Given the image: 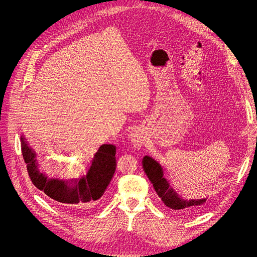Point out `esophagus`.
<instances>
[{
	"mask_svg": "<svg viewBox=\"0 0 257 257\" xmlns=\"http://www.w3.org/2000/svg\"><path fill=\"white\" fill-rule=\"evenodd\" d=\"M133 145H134V147H137V148H140V147H142V145H143V141L140 139V138H134L133 139Z\"/></svg>",
	"mask_w": 257,
	"mask_h": 257,
	"instance_id": "1",
	"label": "esophagus"
}]
</instances>
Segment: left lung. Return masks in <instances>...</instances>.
<instances>
[{
    "mask_svg": "<svg viewBox=\"0 0 257 257\" xmlns=\"http://www.w3.org/2000/svg\"><path fill=\"white\" fill-rule=\"evenodd\" d=\"M143 168L148 178L154 186L158 197L163 200L166 206L175 210H193L196 206H201L206 202V199L184 200L170 186L168 180L164 177V171L155 159L150 156L143 158Z\"/></svg>",
    "mask_w": 257,
    "mask_h": 257,
    "instance_id": "8db88e82",
    "label": "left lung"
}]
</instances>
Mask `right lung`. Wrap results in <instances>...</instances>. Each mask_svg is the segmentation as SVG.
I'll return each mask as SVG.
<instances>
[{"label": "right lung", "mask_w": 257, "mask_h": 257, "mask_svg": "<svg viewBox=\"0 0 257 257\" xmlns=\"http://www.w3.org/2000/svg\"><path fill=\"white\" fill-rule=\"evenodd\" d=\"M22 153L32 183L47 196L69 206L83 205L97 201L110 183L116 167L115 146L102 145L90 161L86 175L80 179H49L39 171L35 153L21 137Z\"/></svg>", "instance_id": "right-lung-1"}]
</instances>
